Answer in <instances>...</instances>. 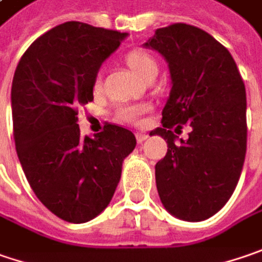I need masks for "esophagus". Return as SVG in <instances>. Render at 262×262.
Masks as SVG:
<instances>
[{"mask_svg": "<svg viewBox=\"0 0 262 262\" xmlns=\"http://www.w3.org/2000/svg\"><path fill=\"white\" fill-rule=\"evenodd\" d=\"M147 137H149V134H146V133H136V138L138 143H143Z\"/></svg>", "mask_w": 262, "mask_h": 262, "instance_id": "esophagus-1", "label": "esophagus"}]
</instances>
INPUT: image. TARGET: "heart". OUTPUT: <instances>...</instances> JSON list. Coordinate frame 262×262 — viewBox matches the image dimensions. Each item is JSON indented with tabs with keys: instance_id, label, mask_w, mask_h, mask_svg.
I'll use <instances>...</instances> for the list:
<instances>
[{
	"instance_id": "heart-1",
	"label": "heart",
	"mask_w": 262,
	"mask_h": 262,
	"mask_svg": "<svg viewBox=\"0 0 262 262\" xmlns=\"http://www.w3.org/2000/svg\"><path fill=\"white\" fill-rule=\"evenodd\" d=\"M126 63L143 79H147L151 73L158 71V64H156L155 57L144 50L129 51L126 54ZM146 112H147V107L141 106V104H124L118 109V118L128 124L138 125L143 122V116Z\"/></svg>"
}]
</instances>
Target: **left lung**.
Segmentation results:
<instances>
[{"mask_svg":"<svg viewBox=\"0 0 262 262\" xmlns=\"http://www.w3.org/2000/svg\"><path fill=\"white\" fill-rule=\"evenodd\" d=\"M164 56L172 79L162 126L150 136L168 143L155 166L156 187L168 212L202 221L230 199L246 155V91L229 50L203 29L186 23L159 28L144 44ZM192 126L175 144L172 127Z\"/></svg>","mask_w":262,"mask_h":262,"instance_id":"obj_1","label":"left lung"}]
</instances>
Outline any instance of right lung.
Listing matches in <instances>:
<instances>
[{
	"instance_id": "add662e5",
	"label": "right lung",
	"mask_w": 262,
	"mask_h": 262,
	"mask_svg": "<svg viewBox=\"0 0 262 262\" xmlns=\"http://www.w3.org/2000/svg\"><path fill=\"white\" fill-rule=\"evenodd\" d=\"M126 33L66 21L41 35L21 56L11 85L13 136L33 193L54 215L86 223L112 201L134 134L106 124L82 137L78 109L93 101L101 63Z\"/></svg>"
}]
</instances>
